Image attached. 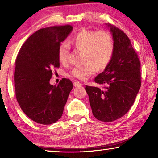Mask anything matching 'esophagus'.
Returning <instances> with one entry per match:
<instances>
[{
    "label": "esophagus",
    "mask_w": 158,
    "mask_h": 158,
    "mask_svg": "<svg viewBox=\"0 0 158 158\" xmlns=\"http://www.w3.org/2000/svg\"><path fill=\"white\" fill-rule=\"evenodd\" d=\"M73 84H74V87H79V86H81V85H82V84H81V83L79 82L78 81H74Z\"/></svg>",
    "instance_id": "1"
}]
</instances>
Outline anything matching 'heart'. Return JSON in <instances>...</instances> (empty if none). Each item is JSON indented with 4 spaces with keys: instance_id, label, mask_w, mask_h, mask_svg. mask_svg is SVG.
<instances>
[{
    "instance_id": "1",
    "label": "heart",
    "mask_w": 158,
    "mask_h": 158,
    "mask_svg": "<svg viewBox=\"0 0 158 158\" xmlns=\"http://www.w3.org/2000/svg\"><path fill=\"white\" fill-rule=\"evenodd\" d=\"M71 42L77 49L84 51L85 63L81 66L74 67L69 74L82 81L94 74L98 68H105L113 56L114 41L107 31L82 30L74 35ZM69 55V44L68 42H63L58 50L60 62H68Z\"/></svg>"
}]
</instances>
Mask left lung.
I'll return each instance as SVG.
<instances>
[{"label": "left lung", "instance_id": "left-lung-1", "mask_svg": "<svg viewBox=\"0 0 158 158\" xmlns=\"http://www.w3.org/2000/svg\"><path fill=\"white\" fill-rule=\"evenodd\" d=\"M114 40L113 56L95 82L104 89L85 85L93 116L99 121L112 122L123 116L133 105L141 87V64L127 35L106 23Z\"/></svg>", "mask_w": 158, "mask_h": 158}]
</instances>
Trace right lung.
Returning a JSON list of instances; mask_svg holds the SVG:
<instances>
[{
  "label": "right lung",
  "mask_w": 158,
  "mask_h": 158,
  "mask_svg": "<svg viewBox=\"0 0 158 158\" xmlns=\"http://www.w3.org/2000/svg\"><path fill=\"white\" fill-rule=\"evenodd\" d=\"M70 25L40 29L23 43L15 62V95L28 118L42 125L60 118L73 85L63 78L51 85L52 69L59 68L58 50L73 31Z\"/></svg>",
  "instance_id": "obj_1"
}]
</instances>
